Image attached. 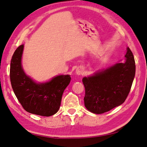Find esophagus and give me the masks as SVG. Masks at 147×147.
<instances>
[{
  "mask_svg": "<svg viewBox=\"0 0 147 147\" xmlns=\"http://www.w3.org/2000/svg\"><path fill=\"white\" fill-rule=\"evenodd\" d=\"M75 73L76 75L78 76H80V75H82V74H84V69L82 67H78L76 71H75Z\"/></svg>",
  "mask_w": 147,
  "mask_h": 147,
  "instance_id": "esophagus-1",
  "label": "esophagus"
}]
</instances>
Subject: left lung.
<instances>
[{
	"mask_svg": "<svg viewBox=\"0 0 147 147\" xmlns=\"http://www.w3.org/2000/svg\"><path fill=\"white\" fill-rule=\"evenodd\" d=\"M124 62L118 61L106 69L84 77V97L87 110L102 114L119 106L125 101L135 76V62L132 52L126 49Z\"/></svg>",
	"mask_w": 147,
	"mask_h": 147,
	"instance_id": "left-lung-1",
	"label": "left lung"
}]
</instances>
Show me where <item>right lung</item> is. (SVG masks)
<instances>
[{
	"label": "right lung",
	"mask_w": 147,
	"mask_h": 147,
	"mask_svg": "<svg viewBox=\"0 0 147 147\" xmlns=\"http://www.w3.org/2000/svg\"><path fill=\"white\" fill-rule=\"evenodd\" d=\"M24 45L16 50L10 65V80L15 95L26 111L51 116L60 108L62 96L70 83L69 74H61L45 82H36L27 75L22 65Z\"/></svg>",
	"instance_id": "right-lung-1"
}]
</instances>
